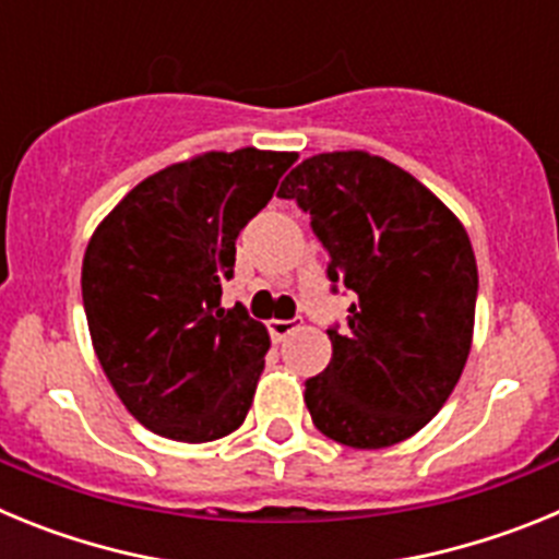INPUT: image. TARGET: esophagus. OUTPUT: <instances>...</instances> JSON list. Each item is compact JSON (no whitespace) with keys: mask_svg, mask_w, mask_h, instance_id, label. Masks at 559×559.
I'll use <instances>...</instances> for the list:
<instances>
[{"mask_svg":"<svg viewBox=\"0 0 559 559\" xmlns=\"http://www.w3.org/2000/svg\"><path fill=\"white\" fill-rule=\"evenodd\" d=\"M294 330H296L294 319H271L269 322V333L274 341H285Z\"/></svg>","mask_w":559,"mask_h":559,"instance_id":"1","label":"esophagus"}]
</instances>
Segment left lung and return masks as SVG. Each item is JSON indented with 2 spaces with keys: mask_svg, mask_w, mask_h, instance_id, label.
I'll use <instances>...</instances> for the list:
<instances>
[{
  "mask_svg": "<svg viewBox=\"0 0 559 559\" xmlns=\"http://www.w3.org/2000/svg\"><path fill=\"white\" fill-rule=\"evenodd\" d=\"M276 195L310 215L330 290L353 294L328 369L305 380L313 426L360 451L397 445L445 406L471 353V237L412 173L364 151L310 156Z\"/></svg>",
  "mask_w": 559,
  "mask_h": 559,
  "instance_id": "obj_1",
  "label": "left lung"
}]
</instances>
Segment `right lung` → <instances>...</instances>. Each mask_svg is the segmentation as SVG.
<instances>
[{
  "instance_id": "1",
  "label": "right lung",
  "mask_w": 559,
  "mask_h": 559,
  "mask_svg": "<svg viewBox=\"0 0 559 559\" xmlns=\"http://www.w3.org/2000/svg\"><path fill=\"white\" fill-rule=\"evenodd\" d=\"M296 153H204L147 176L86 246L83 310L103 372L153 433L212 442L249 414L269 333L221 305L235 240Z\"/></svg>"
}]
</instances>
